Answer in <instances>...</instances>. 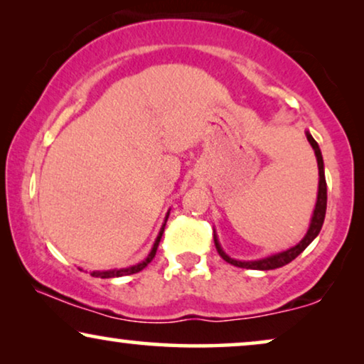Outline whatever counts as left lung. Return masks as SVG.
<instances>
[{"label":"left lung","mask_w":364,"mask_h":364,"mask_svg":"<svg viewBox=\"0 0 364 364\" xmlns=\"http://www.w3.org/2000/svg\"><path fill=\"white\" fill-rule=\"evenodd\" d=\"M306 139L310 141L313 151H315V156H316V161H318V172H320V186H318V200H316V207H315V212H313V218H311V223H310V228H308L306 235L303 240L298 243L296 247L290 248V250L287 252H282V253H277V255H272L268 258H263V260H257V262H238V260H233L228 255H225V252L222 250L220 245H218V240L217 237H213V242H215V248L218 252V255H220L223 260L232 263V265L235 267H240V268H250V270H273V268H280L283 265H287V263H290L291 260H295V258L300 255V253L305 250V248L310 245V243L315 240V237L320 233L321 230V225H323V220H325V213H326V181H325V168H323V157H321V152H320V147H318V144L315 139L311 137L310 132H306Z\"/></svg>","instance_id":"8db88e82"}]
</instances>
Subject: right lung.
Here are the masks:
<instances>
[{
	"mask_svg": "<svg viewBox=\"0 0 364 364\" xmlns=\"http://www.w3.org/2000/svg\"><path fill=\"white\" fill-rule=\"evenodd\" d=\"M167 218H168V213H167V217H166V222H167ZM164 228H166V223H164L162 228H161V232H159V237H157L156 243H154V247H152L151 253H149V257H147L146 260H144L142 263H139V265H134V267H131V268H122V270H111V272H92L91 275H92V277H99V278H112V277H124V275H132V273H137V272L144 270V268H146V267L149 265V263L152 262V258L156 257V252H157L159 242H161V238H162Z\"/></svg>",
	"mask_w": 364,
	"mask_h": 364,
	"instance_id": "right-lung-1",
	"label": "right lung"
}]
</instances>
